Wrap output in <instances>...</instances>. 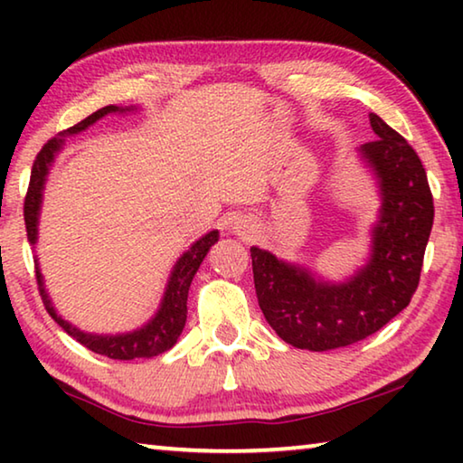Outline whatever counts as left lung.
<instances>
[{
  "mask_svg": "<svg viewBox=\"0 0 463 463\" xmlns=\"http://www.w3.org/2000/svg\"><path fill=\"white\" fill-rule=\"evenodd\" d=\"M375 137L362 153L380 177L382 210L372 260L347 284L317 281L307 269L250 249L255 292L265 318L298 349L326 351L364 341L409 307L433 229V194L414 148L370 114Z\"/></svg>",
  "mask_w": 463,
  "mask_h": 463,
  "instance_id": "8db88e82",
  "label": "left lung"
}]
</instances>
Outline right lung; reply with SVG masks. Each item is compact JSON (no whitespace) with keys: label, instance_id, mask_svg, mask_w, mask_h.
<instances>
[{"label":"right lung","instance_id":"add662e5","mask_svg":"<svg viewBox=\"0 0 463 463\" xmlns=\"http://www.w3.org/2000/svg\"><path fill=\"white\" fill-rule=\"evenodd\" d=\"M116 106H106L93 112L88 118L77 122L75 127L67 128V135H75V132H81L99 120L101 116H106L109 112H116ZM122 112V109H120ZM62 145V138H51L46 140L44 146L38 151L34 165H33V174H30V184H28V192L24 198V222H26V234L30 245L36 242V222H38V210H41V198H43V185H44V177L49 174V165L54 159V153L59 151ZM218 241V231L208 232L206 237H202L200 241H195L192 249L187 253L182 255V260L177 261L174 273H171L169 286L165 298H163L161 310L156 312V317L151 320V323L145 325L140 331L128 333V335H116V336H104V335H90V333H81L77 331L75 326L65 323L61 317H57V312L51 307L49 296L44 294L43 288V279H41V271L36 269V281H38V292H41V298L44 302V308L49 315L57 320V325L65 331L67 335H71L75 341H80L83 347H88L93 354L106 355L109 359H138V357H155L174 347L177 343L179 335L184 331L185 325V317H187V292H190V284L198 271L200 263L203 257H206L208 249L214 245Z\"/></svg>","mask_w":463,"mask_h":463}]
</instances>
